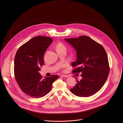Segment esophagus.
Instances as JSON below:
<instances>
[{
  "label": "esophagus",
  "instance_id": "1",
  "mask_svg": "<svg viewBox=\"0 0 123 123\" xmlns=\"http://www.w3.org/2000/svg\"><path fill=\"white\" fill-rule=\"evenodd\" d=\"M61 76H62V77H68V75H61Z\"/></svg>",
  "mask_w": 123,
  "mask_h": 123
}]
</instances>
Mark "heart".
<instances>
[{
  "label": "heart",
  "instance_id": "heart-1",
  "mask_svg": "<svg viewBox=\"0 0 123 123\" xmlns=\"http://www.w3.org/2000/svg\"><path fill=\"white\" fill-rule=\"evenodd\" d=\"M56 48L57 50L59 49H66V47H65V45L61 42H59V43H57V45H56Z\"/></svg>",
  "mask_w": 123,
  "mask_h": 123
}]
</instances>
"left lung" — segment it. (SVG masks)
Segmentation results:
<instances>
[{
	"mask_svg": "<svg viewBox=\"0 0 123 123\" xmlns=\"http://www.w3.org/2000/svg\"><path fill=\"white\" fill-rule=\"evenodd\" d=\"M76 51L77 59L72 66L76 67L73 74L81 72L82 79H77L75 86L70 91L79 97L92 96L100 91L110 73L107 55L104 47L87 36L65 39Z\"/></svg>",
	"mask_w": 123,
	"mask_h": 123,
	"instance_id": "1",
	"label": "left lung"
}]
</instances>
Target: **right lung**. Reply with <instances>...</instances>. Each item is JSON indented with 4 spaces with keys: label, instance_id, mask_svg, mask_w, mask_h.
Instances as JSON below:
<instances>
[{
    "label": "right lung",
    "instance_id": "obj_1",
    "mask_svg": "<svg viewBox=\"0 0 123 123\" xmlns=\"http://www.w3.org/2000/svg\"><path fill=\"white\" fill-rule=\"evenodd\" d=\"M52 42L49 37H34L17 50L14 61V74L20 89L26 94L40 98L51 90L52 84L58 77L57 75L43 79L39 71L44 65V55Z\"/></svg>",
    "mask_w": 123,
    "mask_h": 123
}]
</instances>
